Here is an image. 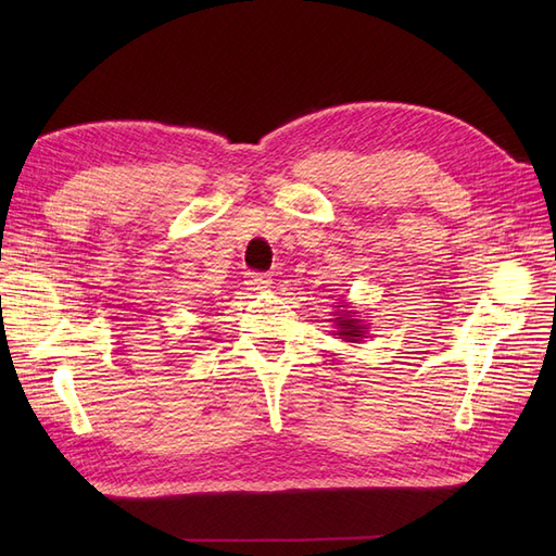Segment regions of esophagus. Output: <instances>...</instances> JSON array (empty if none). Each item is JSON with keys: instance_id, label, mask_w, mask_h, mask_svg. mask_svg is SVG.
Wrapping results in <instances>:
<instances>
[{"instance_id": "1", "label": "esophagus", "mask_w": 556, "mask_h": 556, "mask_svg": "<svg viewBox=\"0 0 556 556\" xmlns=\"http://www.w3.org/2000/svg\"><path fill=\"white\" fill-rule=\"evenodd\" d=\"M245 285L250 290H266V288H271V276L260 274V271H248Z\"/></svg>"}]
</instances>
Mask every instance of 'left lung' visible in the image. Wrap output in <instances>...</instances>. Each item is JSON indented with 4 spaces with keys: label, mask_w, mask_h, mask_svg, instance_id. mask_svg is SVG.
I'll return each instance as SVG.
<instances>
[{
    "label": "left lung",
    "mask_w": 556,
    "mask_h": 556,
    "mask_svg": "<svg viewBox=\"0 0 556 556\" xmlns=\"http://www.w3.org/2000/svg\"><path fill=\"white\" fill-rule=\"evenodd\" d=\"M343 308V306H341ZM336 327H339V331H336V336H341L343 341L348 343H359L364 339L366 333V325L362 323V319H357L355 315H350V311L341 313V317H333Z\"/></svg>",
    "instance_id": "1"
}]
</instances>
